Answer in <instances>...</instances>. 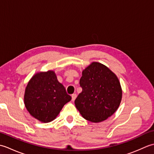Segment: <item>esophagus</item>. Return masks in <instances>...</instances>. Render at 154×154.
I'll return each instance as SVG.
<instances>
[{
  "label": "esophagus",
  "instance_id": "obj_1",
  "mask_svg": "<svg viewBox=\"0 0 154 154\" xmlns=\"http://www.w3.org/2000/svg\"><path fill=\"white\" fill-rule=\"evenodd\" d=\"M76 97H77V94H71V99H72V100H73V101L75 100V99H76Z\"/></svg>",
  "mask_w": 154,
  "mask_h": 154
}]
</instances>
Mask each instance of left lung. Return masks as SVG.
<instances>
[{
  "mask_svg": "<svg viewBox=\"0 0 154 154\" xmlns=\"http://www.w3.org/2000/svg\"><path fill=\"white\" fill-rule=\"evenodd\" d=\"M81 92L75 100L81 115L92 122L112 116L122 99V89L116 75L105 65L93 62L82 72Z\"/></svg>",
  "mask_w": 154,
  "mask_h": 154,
  "instance_id": "1",
  "label": "left lung"
}]
</instances>
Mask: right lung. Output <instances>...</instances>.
Instances as JSON below:
<instances>
[{
  "instance_id": "1",
  "label": "right lung",
  "mask_w": 154,
  "mask_h": 154,
  "mask_svg": "<svg viewBox=\"0 0 154 154\" xmlns=\"http://www.w3.org/2000/svg\"><path fill=\"white\" fill-rule=\"evenodd\" d=\"M71 99L52 71L35 74L28 83L24 103L32 116L43 122L54 120Z\"/></svg>"
}]
</instances>
